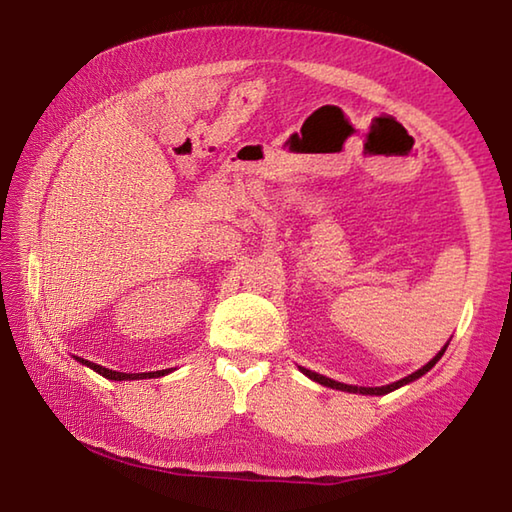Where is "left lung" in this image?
Returning a JSON list of instances; mask_svg holds the SVG:
<instances>
[{
    "label": "left lung",
    "instance_id": "left-lung-1",
    "mask_svg": "<svg viewBox=\"0 0 512 512\" xmlns=\"http://www.w3.org/2000/svg\"><path fill=\"white\" fill-rule=\"evenodd\" d=\"M448 346V344H446ZM446 346L439 350V353L430 359V362L426 364V366H422L419 370H415L413 375H408V377H404V379H399V382H393V384H388V386H375V388H364V386H350V384H342V382H335V379H330V377H324V375H319V373H313V370H308V368H302L299 366V370H302V373L306 375V377H310L313 379V382H317V384H322V386H328V388H335V390H346V393H362V395H386V393H393V390H397V388H402V386H406V384H410V382H415V379H419L422 375H426L430 368H433L439 359H442V355L446 353Z\"/></svg>",
    "mask_w": 512,
    "mask_h": 512
}]
</instances>
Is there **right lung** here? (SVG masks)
I'll return each mask as SVG.
<instances>
[{
  "mask_svg": "<svg viewBox=\"0 0 512 512\" xmlns=\"http://www.w3.org/2000/svg\"><path fill=\"white\" fill-rule=\"evenodd\" d=\"M79 364H84V366H88V368H93L95 373H99L102 377H106V379H113V382H126V379H150V377H164V375H168L170 373V368H166V370H155V373H117V370H110V368H104V366H99V364H93V362H88V359H82V357H75Z\"/></svg>",
  "mask_w": 512,
  "mask_h": 512,
  "instance_id": "1",
  "label": "right lung"
}]
</instances>
